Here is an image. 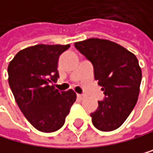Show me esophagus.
<instances>
[{
    "label": "esophagus",
    "instance_id": "obj_1",
    "mask_svg": "<svg viewBox=\"0 0 153 153\" xmlns=\"http://www.w3.org/2000/svg\"><path fill=\"white\" fill-rule=\"evenodd\" d=\"M77 97H78L79 99H81V100H82V99H84L85 97H86V96H85V94H77Z\"/></svg>",
    "mask_w": 153,
    "mask_h": 153
}]
</instances>
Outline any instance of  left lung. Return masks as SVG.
Instances as JSON below:
<instances>
[{
    "mask_svg": "<svg viewBox=\"0 0 153 153\" xmlns=\"http://www.w3.org/2000/svg\"><path fill=\"white\" fill-rule=\"evenodd\" d=\"M74 46L91 62L105 95L91 114L92 124L101 131H113L124 123L137 103L142 81L139 62L123 46L106 39L90 38Z\"/></svg>",
    "mask_w": 153,
    "mask_h": 153,
    "instance_id": "8db88e82",
    "label": "left lung"
}]
</instances>
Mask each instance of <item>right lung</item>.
I'll use <instances>...</instances> for the list:
<instances>
[{"mask_svg":"<svg viewBox=\"0 0 153 153\" xmlns=\"http://www.w3.org/2000/svg\"><path fill=\"white\" fill-rule=\"evenodd\" d=\"M67 45L38 44L18 52L7 67L8 84L26 119L41 132L57 131L65 124L76 94L62 91L53 83L59 76L58 59Z\"/></svg>","mask_w":153,"mask_h":153,"instance_id":"add662e5","label":"right lung"}]
</instances>
